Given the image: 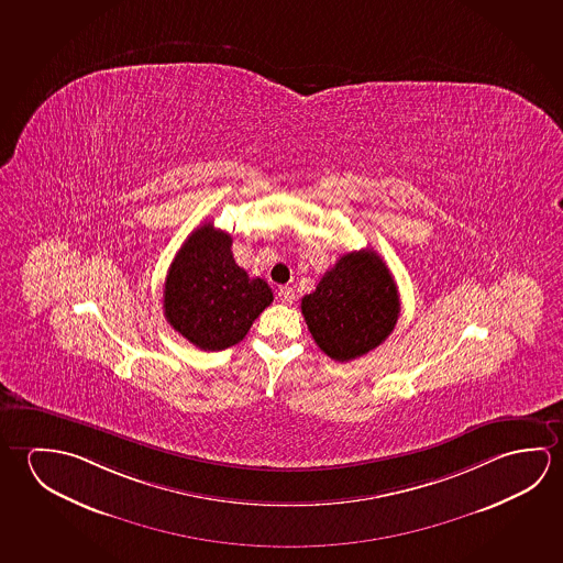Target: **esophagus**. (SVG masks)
Here are the masks:
<instances>
[{
  "label": "esophagus",
  "instance_id": "obj_1",
  "mask_svg": "<svg viewBox=\"0 0 563 563\" xmlns=\"http://www.w3.org/2000/svg\"><path fill=\"white\" fill-rule=\"evenodd\" d=\"M278 298H280V302H283V305H292L296 300L295 288H290V286H280V288H278Z\"/></svg>",
  "mask_w": 563,
  "mask_h": 563
}]
</instances>
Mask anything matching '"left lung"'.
I'll return each instance as SVG.
<instances>
[{
	"label": "left lung",
	"instance_id": "left-lung-1",
	"mask_svg": "<svg viewBox=\"0 0 563 563\" xmlns=\"http://www.w3.org/2000/svg\"><path fill=\"white\" fill-rule=\"evenodd\" d=\"M300 308L318 347L345 363L387 340L397 325L400 300L383 258L361 250L338 258Z\"/></svg>",
	"mask_w": 563,
	"mask_h": 563
}]
</instances>
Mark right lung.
Here are the masks:
<instances>
[{
  "instance_id": "1",
  "label": "right lung",
  "mask_w": 563,
  "mask_h": 563,
  "mask_svg": "<svg viewBox=\"0 0 563 563\" xmlns=\"http://www.w3.org/2000/svg\"><path fill=\"white\" fill-rule=\"evenodd\" d=\"M273 302L263 278H251L231 253V235L203 223L176 253L165 280L166 322L203 351L240 343Z\"/></svg>"
}]
</instances>
